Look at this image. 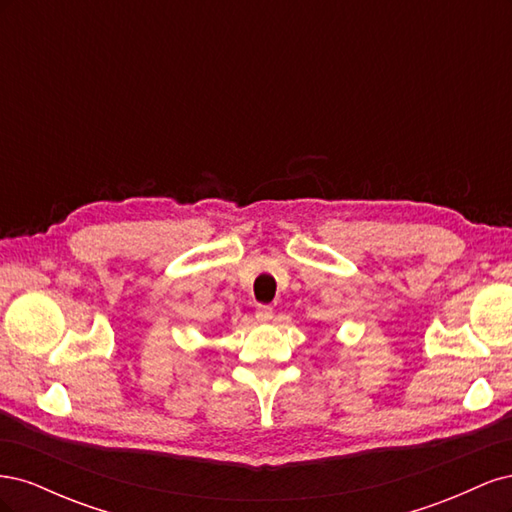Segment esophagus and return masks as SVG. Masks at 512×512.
<instances>
[{"label": "esophagus", "instance_id": "1", "mask_svg": "<svg viewBox=\"0 0 512 512\" xmlns=\"http://www.w3.org/2000/svg\"><path fill=\"white\" fill-rule=\"evenodd\" d=\"M271 318H273V307H269V305H258L256 307V320L258 322L267 324V322H271Z\"/></svg>", "mask_w": 512, "mask_h": 512}]
</instances>
